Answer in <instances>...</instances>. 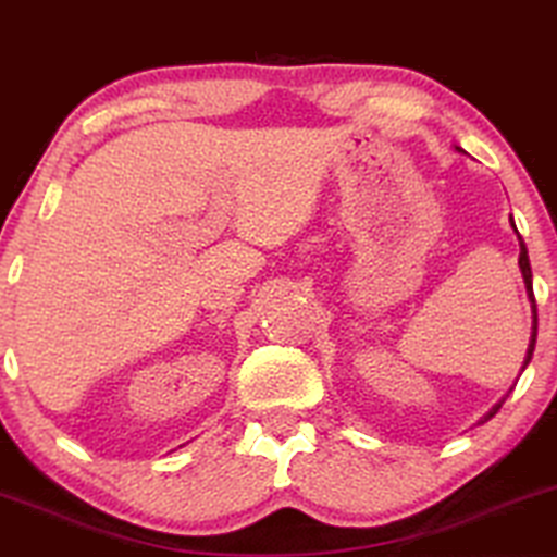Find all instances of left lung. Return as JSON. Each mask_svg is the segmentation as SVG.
<instances>
[{"instance_id": "obj_1", "label": "left lung", "mask_w": 557, "mask_h": 557, "mask_svg": "<svg viewBox=\"0 0 557 557\" xmlns=\"http://www.w3.org/2000/svg\"><path fill=\"white\" fill-rule=\"evenodd\" d=\"M511 226H515V221H511ZM517 232V228H515ZM517 236H520V232H517ZM520 270H522V277H524V287H528V298H530V302H532V338H530V346H528V356H524V367L530 364V359H532V351H535V341H537V306H535V293H532V267H530V257H528V247H524V242H522V236H520ZM522 367V369H524ZM504 403V399H502ZM502 403H496L492 410H488L486 414H484V420L481 422H486V420H492L496 412H499V407H502Z\"/></svg>"}]
</instances>
